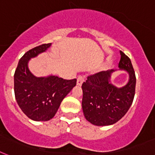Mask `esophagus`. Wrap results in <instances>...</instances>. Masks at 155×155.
<instances>
[{
  "mask_svg": "<svg viewBox=\"0 0 155 155\" xmlns=\"http://www.w3.org/2000/svg\"><path fill=\"white\" fill-rule=\"evenodd\" d=\"M84 77L82 76V75H80L79 77L77 78V85L78 86H81L82 84L84 83Z\"/></svg>",
  "mask_w": 155,
  "mask_h": 155,
  "instance_id": "esophagus-1",
  "label": "esophagus"
}]
</instances>
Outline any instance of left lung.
Wrapping results in <instances>:
<instances>
[{"label": "left lung", "mask_w": 155, "mask_h": 155, "mask_svg": "<svg viewBox=\"0 0 155 155\" xmlns=\"http://www.w3.org/2000/svg\"><path fill=\"white\" fill-rule=\"evenodd\" d=\"M120 70L129 74L125 86L117 87L110 83L115 70L104 71L89 75L82 84V108L84 117L95 126L112 125L127 112L134 97L136 77L130 58L120 51Z\"/></svg>", "instance_id": "left-lung-1"}]
</instances>
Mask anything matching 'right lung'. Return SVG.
<instances>
[{"label": "right lung", "mask_w": 155, "mask_h": 155, "mask_svg": "<svg viewBox=\"0 0 155 155\" xmlns=\"http://www.w3.org/2000/svg\"><path fill=\"white\" fill-rule=\"evenodd\" d=\"M44 44L28 51L20 59L14 74V93L21 110L34 121H48L57 112L62 100L76 85V79L64 80L56 75L36 77L28 64L51 46Z\"/></svg>", "instance_id": "add662e5"}]
</instances>
